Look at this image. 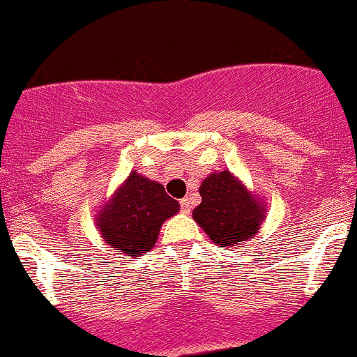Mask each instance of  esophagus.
Returning a JSON list of instances; mask_svg holds the SVG:
<instances>
[{
    "mask_svg": "<svg viewBox=\"0 0 357 357\" xmlns=\"http://www.w3.org/2000/svg\"><path fill=\"white\" fill-rule=\"evenodd\" d=\"M181 208H182V212L189 214V212H191V200H189V198H182V200H181Z\"/></svg>",
    "mask_w": 357,
    "mask_h": 357,
    "instance_id": "obj_1",
    "label": "esophagus"
}]
</instances>
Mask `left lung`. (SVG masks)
<instances>
[{
  "instance_id": "obj_1",
  "label": "left lung",
  "mask_w": 357,
  "mask_h": 357,
  "mask_svg": "<svg viewBox=\"0 0 357 357\" xmlns=\"http://www.w3.org/2000/svg\"><path fill=\"white\" fill-rule=\"evenodd\" d=\"M200 195L192 218L219 248L238 246L260 228L264 208L230 172L208 175Z\"/></svg>"
}]
</instances>
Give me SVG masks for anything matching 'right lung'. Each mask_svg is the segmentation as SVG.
Here are the masks:
<instances>
[{
    "label": "right lung",
    "mask_w": 357,
    "mask_h": 357,
    "mask_svg": "<svg viewBox=\"0 0 357 357\" xmlns=\"http://www.w3.org/2000/svg\"><path fill=\"white\" fill-rule=\"evenodd\" d=\"M176 212L178 202L161 184L132 172L100 212L97 225L109 246L136 257L155 246L161 225Z\"/></svg>",
    "instance_id": "add662e5"
}]
</instances>
